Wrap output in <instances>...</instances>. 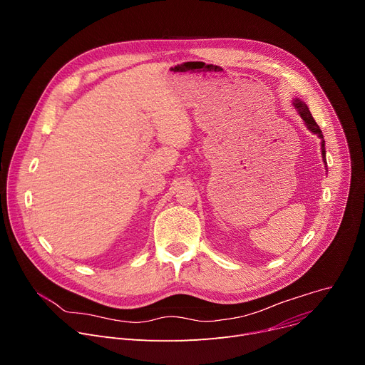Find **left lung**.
I'll use <instances>...</instances> for the list:
<instances>
[{
    "label": "left lung",
    "mask_w": 365,
    "mask_h": 365,
    "mask_svg": "<svg viewBox=\"0 0 365 365\" xmlns=\"http://www.w3.org/2000/svg\"><path fill=\"white\" fill-rule=\"evenodd\" d=\"M292 105H294L295 110H297L298 114H299V117L302 118V121H304L305 127H307L308 130H310L312 133L317 134V137L320 138V146H322V158H323V162L326 163V149H324V138H323V134H322V130H320V127L317 125V123L314 121V118H313V115H312L310 109H308V106L305 105V102H302V101H301V99H298V98H294V99H292Z\"/></svg>",
    "instance_id": "left-lung-1"
}]
</instances>
